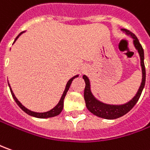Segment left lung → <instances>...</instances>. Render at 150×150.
Instances as JSON below:
<instances>
[{
    "instance_id": "left-lung-1",
    "label": "left lung",
    "mask_w": 150,
    "mask_h": 150,
    "mask_svg": "<svg viewBox=\"0 0 150 150\" xmlns=\"http://www.w3.org/2000/svg\"><path fill=\"white\" fill-rule=\"evenodd\" d=\"M121 30L123 32H125V35L131 37L134 48L138 51V53L139 54V58H140V65L142 69V81L135 96L129 101H128L125 104H121V105H110V104L104 103L102 101L99 100L96 96L93 95L91 89L90 79L85 75H83V79L85 82L84 98H85V105L88 110L96 116L106 119V120H115L117 118H120L125 115L130 110H132V108L136 105V103L139 100L144 90V85H145V67H144V50L142 48V45H140L138 38L130 31L127 30L126 29H121Z\"/></svg>"
}]
</instances>
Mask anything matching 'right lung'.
<instances>
[{"label": "right lung", "instance_id": "obj_1", "mask_svg": "<svg viewBox=\"0 0 150 150\" xmlns=\"http://www.w3.org/2000/svg\"><path fill=\"white\" fill-rule=\"evenodd\" d=\"M24 32H25V31H23V32H21V33L19 34L18 36L16 38V40H15L14 43L16 42V40L18 39L19 36H20L21 34H23ZM78 76H79V75H75V76H73L71 79H70V80H68L67 84H66V85H65V91H64L63 94H62V96H61V97H60V100H59V101L58 102V104L54 106L53 109H51L50 110L46 111V112H42V113H39V112H34V111L30 110H28L27 108H25V106H24L23 105H22V104H21V102H20L18 100H17V98L15 96L13 91H12L11 88V85H10V84H9V82H8V85H9V87H10L11 93V96H12V97H13V99L15 100V101L16 102V104L18 105L19 107H20V108H21V110H22L24 112H25L27 115H30V116L35 117V118H40V119H46V118H51V117L56 116V115H59V114H60V112L62 111V110H63V107H64V99H65V96H66V93H67V91H69V89H70V85H71V83H72L73 80H74V79H75V78H77Z\"/></svg>", "mask_w": 150, "mask_h": 150}]
</instances>
